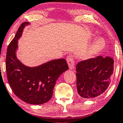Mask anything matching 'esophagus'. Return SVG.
<instances>
[{"instance_id":"esophagus-1","label":"esophagus","mask_w":123,"mask_h":123,"mask_svg":"<svg viewBox=\"0 0 123 123\" xmlns=\"http://www.w3.org/2000/svg\"><path fill=\"white\" fill-rule=\"evenodd\" d=\"M66 61H67V62L68 65H69V68L70 69H74V62L73 57L70 55H68L67 58H66Z\"/></svg>"}]
</instances>
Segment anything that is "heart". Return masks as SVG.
<instances>
[{"mask_svg":"<svg viewBox=\"0 0 123 123\" xmlns=\"http://www.w3.org/2000/svg\"><path fill=\"white\" fill-rule=\"evenodd\" d=\"M105 45V43L103 39H96L89 49L87 52V55L88 56H92L98 54L104 49Z\"/></svg>","mask_w":123,"mask_h":123,"instance_id":"1","label":"heart"}]
</instances>
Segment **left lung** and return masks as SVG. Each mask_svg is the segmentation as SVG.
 <instances>
[{
    "mask_svg": "<svg viewBox=\"0 0 123 123\" xmlns=\"http://www.w3.org/2000/svg\"><path fill=\"white\" fill-rule=\"evenodd\" d=\"M113 64L112 57L101 55L78 63L76 82L79 95L83 98H91L103 93L111 82Z\"/></svg>",
    "mask_w": 123,
    "mask_h": 123,
    "instance_id": "left-lung-1",
    "label": "left lung"
}]
</instances>
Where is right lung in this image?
Returning <instances> with one entry per match:
<instances>
[{
	"instance_id": "obj_1",
	"label": "right lung",
	"mask_w": 123,
	"mask_h": 123,
	"mask_svg": "<svg viewBox=\"0 0 123 123\" xmlns=\"http://www.w3.org/2000/svg\"><path fill=\"white\" fill-rule=\"evenodd\" d=\"M28 24V22L22 23L8 45L6 69L8 82L14 94L28 104L39 105L51 98L56 81L69 66L65 59L51 61L35 68L25 66L18 60V40Z\"/></svg>"
}]
</instances>
